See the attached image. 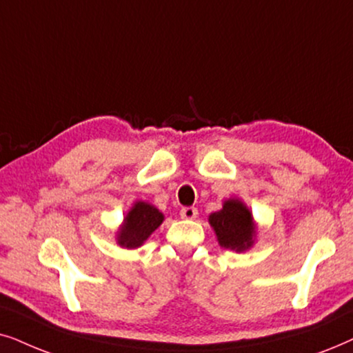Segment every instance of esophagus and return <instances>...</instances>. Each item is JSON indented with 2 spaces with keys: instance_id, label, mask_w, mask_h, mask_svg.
<instances>
[{
  "instance_id": "esophagus-1",
  "label": "esophagus",
  "mask_w": 353,
  "mask_h": 353,
  "mask_svg": "<svg viewBox=\"0 0 353 353\" xmlns=\"http://www.w3.org/2000/svg\"><path fill=\"white\" fill-rule=\"evenodd\" d=\"M196 214H199V210H196L195 206H184V208L181 210V216L184 219H195Z\"/></svg>"
}]
</instances>
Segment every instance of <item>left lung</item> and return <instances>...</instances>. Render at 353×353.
Wrapping results in <instances>:
<instances>
[{
    "instance_id": "1",
    "label": "left lung",
    "mask_w": 353,
    "mask_h": 353,
    "mask_svg": "<svg viewBox=\"0 0 353 353\" xmlns=\"http://www.w3.org/2000/svg\"><path fill=\"white\" fill-rule=\"evenodd\" d=\"M210 224L213 225L218 241L224 248L231 250H247L253 243L252 213L242 201L228 200L223 210L210 216Z\"/></svg>"
}]
</instances>
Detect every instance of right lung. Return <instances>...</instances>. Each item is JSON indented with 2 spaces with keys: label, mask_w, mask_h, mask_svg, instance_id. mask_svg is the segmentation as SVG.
Segmentation results:
<instances>
[{
  "label": "right lung",
  "mask_w": 353,
  "mask_h": 353,
  "mask_svg": "<svg viewBox=\"0 0 353 353\" xmlns=\"http://www.w3.org/2000/svg\"><path fill=\"white\" fill-rule=\"evenodd\" d=\"M161 223L163 213L145 201H137L125 216L119 232V245L128 248L140 247Z\"/></svg>",
  "instance_id": "1"
}]
</instances>
